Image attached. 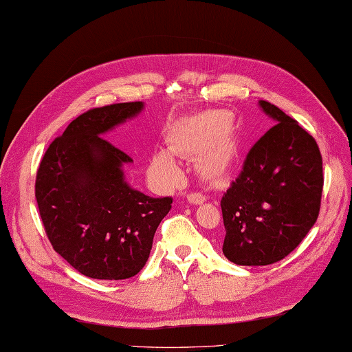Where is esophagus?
<instances>
[{"label": "esophagus", "instance_id": "obj_1", "mask_svg": "<svg viewBox=\"0 0 352 352\" xmlns=\"http://www.w3.org/2000/svg\"><path fill=\"white\" fill-rule=\"evenodd\" d=\"M205 199H206V197L202 193H199V192H192V193L187 195V201L190 202V204H195V205L204 204Z\"/></svg>", "mask_w": 352, "mask_h": 352}]
</instances>
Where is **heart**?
<instances>
[{
  "label": "heart",
  "instance_id": "1",
  "mask_svg": "<svg viewBox=\"0 0 352 352\" xmlns=\"http://www.w3.org/2000/svg\"><path fill=\"white\" fill-rule=\"evenodd\" d=\"M229 123L226 111H206L175 124L170 148L182 155H201V164L210 174H219L235 155V142L224 131ZM174 151L159 148L153 153L150 174L160 186H173L182 177Z\"/></svg>",
  "mask_w": 352,
  "mask_h": 352
}]
</instances>
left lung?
Wrapping results in <instances>:
<instances>
[{
	"label": "left lung",
	"instance_id": "1",
	"mask_svg": "<svg viewBox=\"0 0 352 352\" xmlns=\"http://www.w3.org/2000/svg\"><path fill=\"white\" fill-rule=\"evenodd\" d=\"M258 104L276 124L251 147L220 202L223 253L241 266L290 254L318 219L324 184L317 141L274 104Z\"/></svg>",
	"mask_w": 352,
	"mask_h": 352
}]
</instances>
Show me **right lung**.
Wrapping results in <instances>:
<instances>
[{
	"label": "right lung",
	"instance_id": "add662e5",
	"mask_svg": "<svg viewBox=\"0 0 352 352\" xmlns=\"http://www.w3.org/2000/svg\"><path fill=\"white\" fill-rule=\"evenodd\" d=\"M142 102L92 108L68 124L44 153L35 197L53 250L95 279L137 275L173 197H151L124 182L132 159L101 135L137 116Z\"/></svg>",
	"mask_w": 352,
	"mask_h": 352
}]
</instances>
